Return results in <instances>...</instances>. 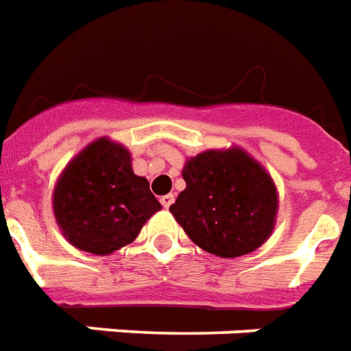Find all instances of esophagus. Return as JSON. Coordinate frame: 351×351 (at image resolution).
<instances>
[{"instance_id":"obj_1","label":"esophagus","mask_w":351,"mask_h":351,"mask_svg":"<svg viewBox=\"0 0 351 351\" xmlns=\"http://www.w3.org/2000/svg\"><path fill=\"white\" fill-rule=\"evenodd\" d=\"M160 202H162V206L163 208H169L173 202H175V195L173 193H169V195H163L162 199H160Z\"/></svg>"}]
</instances>
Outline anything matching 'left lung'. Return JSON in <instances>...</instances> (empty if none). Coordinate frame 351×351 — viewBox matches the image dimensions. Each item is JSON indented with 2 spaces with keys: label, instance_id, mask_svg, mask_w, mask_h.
<instances>
[{
  "label": "left lung",
  "instance_id": "1",
  "mask_svg": "<svg viewBox=\"0 0 351 351\" xmlns=\"http://www.w3.org/2000/svg\"><path fill=\"white\" fill-rule=\"evenodd\" d=\"M182 176L186 189L169 210L199 247L234 258L268 240L277 191L251 156L240 149L206 150L186 163Z\"/></svg>",
  "mask_w": 351,
  "mask_h": 351
}]
</instances>
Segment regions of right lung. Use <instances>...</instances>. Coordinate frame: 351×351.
Returning <instances> with one entry per match:
<instances>
[{
    "mask_svg": "<svg viewBox=\"0 0 351 351\" xmlns=\"http://www.w3.org/2000/svg\"><path fill=\"white\" fill-rule=\"evenodd\" d=\"M162 208L149 180L134 175L130 152L98 139L66 165L53 191V212L74 247L110 255L136 240Z\"/></svg>",
    "mask_w": 351,
    "mask_h": 351,
    "instance_id": "right-lung-1",
    "label": "right lung"
}]
</instances>
